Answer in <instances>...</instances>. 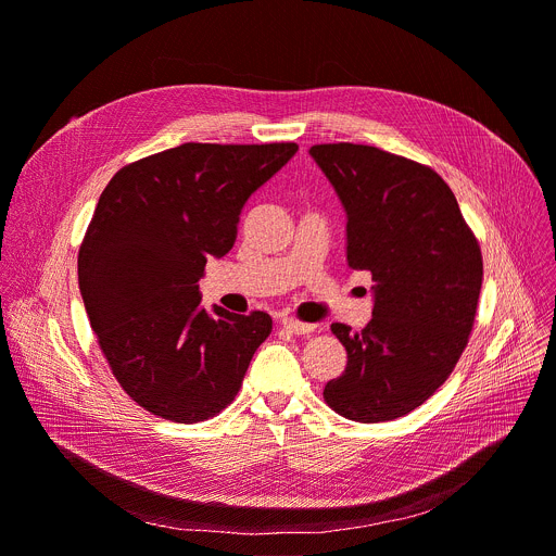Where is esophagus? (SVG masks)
Listing matches in <instances>:
<instances>
[{
  "label": "esophagus",
  "instance_id": "obj_1",
  "mask_svg": "<svg viewBox=\"0 0 556 556\" xmlns=\"http://www.w3.org/2000/svg\"><path fill=\"white\" fill-rule=\"evenodd\" d=\"M281 326L288 330V332H292V336H308V332H313V324H304V321H300V319H292V317H283L281 319Z\"/></svg>",
  "mask_w": 556,
  "mask_h": 556
}]
</instances>
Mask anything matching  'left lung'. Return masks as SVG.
Returning a JSON list of instances; mask_svg holds the SVG:
<instances>
[{"label": "left lung", "mask_w": 556, "mask_h": 556, "mask_svg": "<svg viewBox=\"0 0 556 556\" xmlns=\"http://www.w3.org/2000/svg\"><path fill=\"white\" fill-rule=\"evenodd\" d=\"M311 156L346 210L349 266L376 281L371 321L330 326L349 362L324 400L355 422L402 418L445 384L469 342L483 254L431 167L353 142L313 144Z\"/></svg>", "instance_id": "obj_1"}]
</instances>
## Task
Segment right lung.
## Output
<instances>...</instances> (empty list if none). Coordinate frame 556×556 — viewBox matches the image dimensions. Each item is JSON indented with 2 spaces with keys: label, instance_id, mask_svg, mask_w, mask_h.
Here are the masks:
<instances>
[{
  "label": "right lung",
  "instance_id": "right-lung-1",
  "mask_svg": "<svg viewBox=\"0 0 556 556\" xmlns=\"http://www.w3.org/2000/svg\"><path fill=\"white\" fill-rule=\"evenodd\" d=\"M298 152L294 142H185L109 180L78 252L83 302L111 374L172 422L214 418L270 336L264 311L201 306L210 256L237 239L245 201Z\"/></svg>",
  "mask_w": 556,
  "mask_h": 556
}]
</instances>
